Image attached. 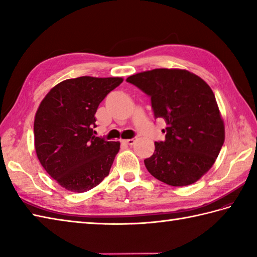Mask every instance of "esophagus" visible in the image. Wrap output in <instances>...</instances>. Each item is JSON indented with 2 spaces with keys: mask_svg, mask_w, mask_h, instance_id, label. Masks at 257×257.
Returning a JSON list of instances; mask_svg holds the SVG:
<instances>
[{
  "mask_svg": "<svg viewBox=\"0 0 257 257\" xmlns=\"http://www.w3.org/2000/svg\"><path fill=\"white\" fill-rule=\"evenodd\" d=\"M124 144H127L128 146H133L135 143H136V139L133 138V139H125V140H122Z\"/></svg>",
  "mask_w": 257,
  "mask_h": 257,
  "instance_id": "obj_1",
  "label": "esophagus"
}]
</instances>
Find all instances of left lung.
I'll list each match as a JSON object with an SVG mask.
<instances>
[{
  "label": "left lung",
  "instance_id": "8db88e82",
  "mask_svg": "<svg viewBox=\"0 0 257 257\" xmlns=\"http://www.w3.org/2000/svg\"><path fill=\"white\" fill-rule=\"evenodd\" d=\"M127 81L151 97L155 118L167 127L166 140L155 143L147 170L172 187L198 181L210 170L225 139V129L211 87L189 70L156 68Z\"/></svg>",
  "mask_w": 257,
  "mask_h": 257
}]
</instances>
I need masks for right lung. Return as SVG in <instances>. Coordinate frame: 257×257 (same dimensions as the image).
<instances>
[{"label": "right lung", "instance_id": "add662e5", "mask_svg": "<svg viewBox=\"0 0 257 257\" xmlns=\"http://www.w3.org/2000/svg\"><path fill=\"white\" fill-rule=\"evenodd\" d=\"M121 77L90 76L63 80L50 90L34 120L38 160L55 181L72 192H86L105 179L119 141L96 137L95 113Z\"/></svg>", "mask_w": 257, "mask_h": 257}]
</instances>
